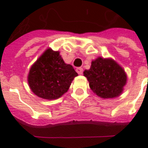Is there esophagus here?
Returning <instances> with one entry per match:
<instances>
[{"label": "esophagus", "mask_w": 148, "mask_h": 148, "mask_svg": "<svg viewBox=\"0 0 148 148\" xmlns=\"http://www.w3.org/2000/svg\"><path fill=\"white\" fill-rule=\"evenodd\" d=\"M76 71L77 72L78 74H83V68L82 67H77Z\"/></svg>", "instance_id": "obj_1"}]
</instances>
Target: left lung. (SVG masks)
Masks as SVG:
<instances>
[{
  "label": "left lung",
  "mask_w": 148,
  "mask_h": 148,
  "mask_svg": "<svg viewBox=\"0 0 148 148\" xmlns=\"http://www.w3.org/2000/svg\"><path fill=\"white\" fill-rule=\"evenodd\" d=\"M90 89L99 97L113 98L122 93L127 81L125 72L114 60L98 58L84 71Z\"/></svg>",
  "instance_id": "8db88e82"
}]
</instances>
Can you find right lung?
I'll return each mask as SVG.
<instances>
[{"mask_svg": "<svg viewBox=\"0 0 148 148\" xmlns=\"http://www.w3.org/2000/svg\"><path fill=\"white\" fill-rule=\"evenodd\" d=\"M77 73L66 64L58 51L47 49L31 67L28 84L37 96L57 99L66 93Z\"/></svg>", "mask_w": 148, "mask_h": 148, "instance_id": "1", "label": "right lung"}]
</instances>
